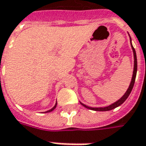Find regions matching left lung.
<instances>
[{
	"label": "left lung",
	"mask_w": 146,
	"mask_h": 146,
	"mask_svg": "<svg viewBox=\"0 0 146 146\" xmlns=\"http://www.w3.org/2000/svg\"><path fill=\"white\" fill-rule=\"evenodd\" d=\"M131 38H130V43H131ZM131 46H132V49H133V57H134V67H133V77H132V80H131V83H130L129 87L128 90L126 91V92L125 93V95L121 97L120 100H118L117 101H116L115 103H113L112 104H110L109 106H107V107H104V108H92L88 107L87 105L84 104L83 103L80 102V104L84 106V107L87 108L88 109H91V110H94V111H100V112H104V111H110V110H112L114 108H116V107L121 105L125 101L127 98L129 97V94L131 93L132 90H133V85H134L135 80H136V75H137V54H136V51H135V49L133 46V45L131 43Z\"/></svg>",
	"instance_id": "1"
}]
</instances>
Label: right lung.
<instances>
[{
    "instance_id": "obj_1",
    "label": "right lung",
    "mask_w": 146,
    "mask_h": 146,
    "mask_svg": "<svg viewBox=\"0 0 146 146\" xmlns=\"http://www.w3.org/2000/svg\"><path fill=\"white\" fill-rule=\"evenodd\" d=\"M56 105H57V103H56V104H55V105H54V107H53L52 108H51V109H50V110H48V111H46V112H52L53 110H54V108H56Z\"/></svg>"
}]
</instances>
